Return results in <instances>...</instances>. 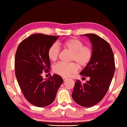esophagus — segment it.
I'll return each instance as SVG.
<instances>
[{
    "label": "esophagus",
    "instance_id": "1",
    "mask_svg": "<svg viewBox=\"0 0 127 127\" xmlns=\"http://www.w3.org/2000/svg\"><path fill=\"white\" fill-rule=\"evenodd\" d=\"M63 79L64 80V81H66V80H67V78H65V77H63Z\"/></svg>",
    "mask_w": 127,
    "mask_h": 127
}]
</instances>
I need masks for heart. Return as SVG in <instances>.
Masks as SVG:
<instances>
[{
	"mask_svg": "<svg viewBox=\"0 0 127 127\" xmlns=\"http://www.w3.org/2000/svg\"><path fill=\"white\" fill-rule=\"evenodd\" d=\"M63 46L65 49L72 53L71 57V62H75L69 64L59 62L54 64L53 69L54 73L64 77H69L72 74L78 71V64L80 67H85L89 64L93 55V50L89 46H84L81 41L78 39H71L58 43ZM60 53L59 46L57 43H54L48 50V56L52 61H55L59 57Z\"/></svg>",
	"mask_w": 127,
	"mask_h": 127,
	"instance_id": "obj_1",
	"label": "heart"
}]
</instances>
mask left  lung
<instances>
[{"label": "left lung", "instance_id": "8db88e82", "mask_svg": "<svg viewBox=\"0 0 127 127\" xmlns=\"http://www.w3.org/2000/svg\"><path fill=\"white\" fill-rule=\"evenodd\" d=\"M84 35L89 38L93 55L80 74L89 77L90 80L84 84L76 80L72 96L78 104L90 107L99 102L106 95L113 78L115 65L113 52L107 41L94 34Z\"/></svg>", "mask_w": 127, "mask_h": 127}]
</instances>
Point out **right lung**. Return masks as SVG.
<instances>
[{"instance_id": "add662e5", "label": "right lung", "mask_w": 127, "mask_h": 127, "mask_svg": "<svg viewBox=\"0 0 127 127\" xmlns=\"http://www.w3.org/2000/svg\"><path fill=\"white\" fill-rule=\"evenodd\" d=\"M59 36L34 34L18 46L15 59V74L24 96L39 107L51 104L63 80L57 74L44 80L43 72H49L50 60L48 50Z\"/></svg>"}]
</instances>
